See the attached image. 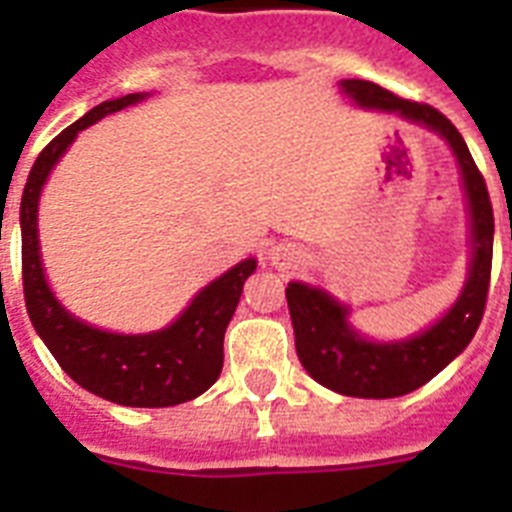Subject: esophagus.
<instances>
[{"label":"esophagus","instance_id":"esophagus-1","mask_svg":"<svg viewBox=\"0 0 512 512\" xmlns=\"http://www.w3.org/2000/svg\"><path fill=\"white\" fill-rule=\"evenodd\" d=\"M270 260H273V265L281 270L286 268H294L296 263H299V252L291 247H276L273 252H270Z\"/></svg>","mask_w":512,"mask_h":512}]
</instances>
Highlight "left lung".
Instances as JSON below:
<instances>
[{"instance_id": "left-lung-1", "label": "left lung", "mask_w": 512, "mask_h": 512, "mask_svg": "<svg viewBox=\"0 0 512 512\" xmlns=\"http://www.w3.org/2000/svg\"><path fill=\"white\" fill-rule=\"evenodd\" d=\"M343 93L364 109L395 111L409 122L440 132L461 163L463 187L471 213V268L466 286L448 315L409 341L372 343L362 338L346 320V307L325 291L307 283H289L291 325H294L299 362L320 385L354 398H395L422 388L437 372L448 367L466 349L484 317L492 273V239L495 213L489 203L487 182L474 158L445 114L429 106L398 98L369 80H341Z\"/></svg>"}]
</instances>
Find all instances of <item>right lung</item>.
I'll return each mask as SVG.
<instances>
[{"label": "right lung", "mask_w": 512, "mask_h": 512, "mask_svg": "<svg viewBox=\"0 0 512 512\" xmlns=\"http://www.w3.org/2000/svg\"><path fill=\"white\" fill-rule=\"evenodd\" d=\"M143 98L145 93H130L98 103L38 153L20 203L23 294L36 333L80 388L119 406L163 409L192 401L218 380L223 367V333L239 304L244 281L255 273V260H242L208 283L169 328L145 336H119L90 328L54 299L41 268L36 229L41 187L77 132Z\"/></svg>", "instance_id": "add662e5"}]
</instances>
